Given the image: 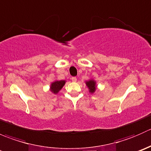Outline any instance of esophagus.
<instances>
[{"label": "esophagus", "instance_id": "esophagus-1", "mask_svg": "<svg viewBox=\"0 0 151 151\" xmlns=\"http://www.w3.org/2000/svg\"><path fill=\"white\" fill-rule=\"evenodd\" d=\"M71 79V80H72V82L77 81V77H72Z\"/></svg>", "mask_w": 151, "mask_h": 151}]
</instances>
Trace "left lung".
I'll list each match as a JSON object with an SVG mask.
<instances>
[{
    "label": "left lung",
    "mask_w": 151,
    "mask_h": 151,
    "mask_svg": "<svg viewBox=\"0 0 151 151\" xmlns=\"http://www.w3.org/2000/svg\"><path fill=\"white\" fill-rule=\"evenodd\" d=\"M86 85H88V88L90 90V92L93 93L96 90V83L93 80H90V81L87 82Z\"/></svg>",
    "instance_id": "obj_1"
}]
</instances>
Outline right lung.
Returning a JSON list of instances; mask_svg holds the SVG:
<instances>
[{
	"instance_id": "right-lung-1",
	"label": "right lung",
	"mask_w": 151,
	"mask_h": 151,
	"mask_svg": "<svg viewBox=\"0 0 151 151\" xmlns=\"http://www.w3.org/2000/svg\"><path fill=\"white\" fill-rule=\"evenodd\" d=\"M65 84L64 80H60V81H55L51 85V91L54 93H57Z\"/></svg>"
}]
</instances>
